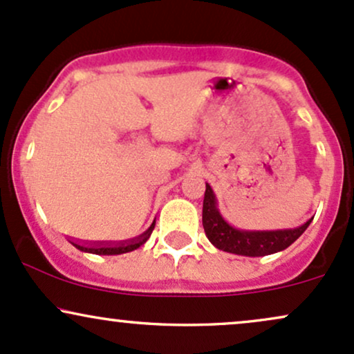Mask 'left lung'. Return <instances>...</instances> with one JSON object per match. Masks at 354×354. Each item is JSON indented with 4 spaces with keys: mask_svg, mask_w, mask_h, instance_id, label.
Segmentation results:
<instances>
[{
    "mask_svg": "<svg viewBox=\"0 0 354 354\" xmlns=\"http://www.w3.org/2000/svg\"><path fill=\"white\" fill-rule=\"evenodd\" d=\"M311 221L313 219H309L295 229L252 230L234 227L222 217L221 210L217 207L216 194L209 184H205L202 225H204L205 236H207L210 244L224 252L245 257H263L274 252H281L286 248H289L308 229Z\"/></svg>",
    "mask_w": 354,
    "mask_h": 354,
    "instance_id": "1",
    "label": "left lung"
}]
</instances>
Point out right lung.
Instances as JSON below:
<instances>
[{
  "instance_id": "1",
  "label": "right lung",
  "mask_w": 354,
  "mask_h": 354,
  "mask_svg": "<svg viewBox=\"0 0 354 354\" xmlns=\"http://www.w3.org/2000/svg\"><path fill=\"white\" fill-rule=\"evenodd\" d=\"M153 227H156V221L150 224V227L147 229L144 234L127 241H78V239H68V241L82 252L98 254V256H117V254L135 251V249H138L140 245H144L145 242L149 241Z\"/></svg>"
}]
</instances>
